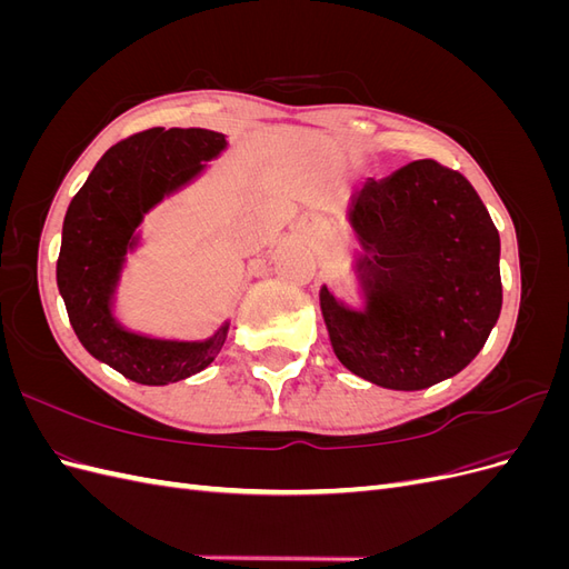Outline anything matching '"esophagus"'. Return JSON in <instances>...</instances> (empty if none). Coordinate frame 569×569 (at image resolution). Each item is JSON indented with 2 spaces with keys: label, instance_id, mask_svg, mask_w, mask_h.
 Here are the masks:
<instances>
[{
  "label": "esophagus",
  "instance_id": "obj_1",
  "mask_svg": "<svg viewBox=\"0 0 569 569\" xmlns=\"http://www.w3.org/2000/svg\"><path fill=\"white\" fill-rule=\"evenodd\" d=\"M306 228H308V230H311V228H313V222H308V226H306Z\"/></svg>",
  "mask_w": 569,
  "mask_h": 569
}]
</instances>
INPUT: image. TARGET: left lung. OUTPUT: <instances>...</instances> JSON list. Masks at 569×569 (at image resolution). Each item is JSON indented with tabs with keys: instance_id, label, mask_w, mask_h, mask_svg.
<instances>
[{
	"instance_id": "8db88e82",
	"label": "left lung",
	"mask_w": 569,
	"mask_h": 569,
	"mask_svg": "<svg viewBox=\"0 0 569 569\" xmlns=\"http://www.w3.org/2000/svg\"><path fill=\"white\" fill-rule=\"evenodd\" d=\"M349 222L363 253V308L320 289V311L341 366L396 391L458 375L501 316V239L475 187L432 159L372 180Z\"/></svg>"
}]
</instances>
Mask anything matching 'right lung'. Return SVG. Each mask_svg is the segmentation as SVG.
<instances>
[{
  "mask_svg": "<svg viewBox=\"0 0 569 569\" xmlns=\"http://www.w3.org/2000/svg\"><path fill=\"white\" fill-rule=\"evenodd\" d=\"M228 147L203 128H151L113 144L80 187L63 218L57 284L80 343L137 385L163 387L209 368L230 322L201 341L132 332L113 316L128 251L140 244L144 216L203 173Z\"/></svg>",
  "mask_w": 569,
  "mask_h": 569,
  "instance_id": "obj_1",
  "label": "right lung"
}]
</instances>
